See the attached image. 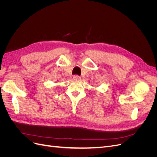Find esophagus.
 Returning <instances> with one entry per match:
<instances>
[{"label":"esophagus","mask_w":157,"mask_h":157,"mask_svg":"<svg viewBox=\"0 0 157 157\" xmlns=\"http://www.w3.org/2000/svg\"><path fill=\"white\" fill-rule=\"evenodd\" d=\"M80 78H80V77H79V76H78V75L73 76V79L75 80H80Z\"/></svg>","instance_id":"34e87169"}]
</instances>
